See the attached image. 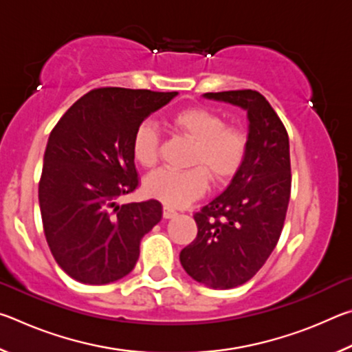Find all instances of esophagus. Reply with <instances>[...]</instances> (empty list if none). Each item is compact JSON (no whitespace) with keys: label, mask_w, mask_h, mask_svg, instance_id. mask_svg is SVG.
Returning <instances> with one entry per match:
<instances>
[{"label":"esophagus","mask_w":352,"mask_h":352,"mask_svg":"<svg viewBox=\"0 0 352 352\" xmlns=\"http://www.w3.org/2000/svg\"><path fill=\"white\" fill-rule=\"evenodd\" d=\"M177 214L178 212L174 210V208H169V206H164L163 208V217L164 219H172V217H175Z\"/></svg>","instance_id":"34e87169"}]
</instances>
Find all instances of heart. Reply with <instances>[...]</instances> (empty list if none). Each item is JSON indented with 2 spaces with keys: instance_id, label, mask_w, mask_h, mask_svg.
<instances>
[{
  "instance_id": "heart-1",
  "label": "heart",
  "mask_w": 352,
  "mask_h": 352,
  "mask_svg": "<svg viewBox=\"0 0 352 352\" xmlns=\"http://www.w3.org/2000/svg\"><path fill=\"white\" fill-rule=\"evenodd\" d=\"M169 126L190 141L186 155L188 169H157L144 180L148 195L169 206H184L205 192L206 180L223 183L243 164L248 151L247 132L226 126L217 111L206 107H189L174 113ZM160 135L155 124L142 121L132 136V155L142 168L157 164Z\"/></svg>"
}]
</instances>
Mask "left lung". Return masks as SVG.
Listing matches in <instances>:
<instances>
[{
    "instance_id": "obj_1",
    "label": "left lung",
    "mask_w": 352,
    "mask_h": 352,
    "mask_svg": "<svg viewBox=\"0 0 352 352\" xmlns=\"http://www.w3.org/2000/svg\"><path fill=\"white\" fill-rule=\"evenodd\" d=\"M204 96L247 111L248 151L228 188L194 214L197 237L182 250L180 262L195 281L233 289L258 273L281 236L292 186L289 135L258 91Z\"/></svg>"
}]
</instances>
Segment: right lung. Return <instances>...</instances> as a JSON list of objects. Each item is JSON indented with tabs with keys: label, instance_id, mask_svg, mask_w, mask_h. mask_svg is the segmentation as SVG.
Segmentation results:
<instances>
[{
	"label": "right lung",
	"instance_id": "add662e5",
	"mask_svg": "<svg viewBox=\"0 0 352 352\" xmlns=\"http://www.w3.org/2000/svg\"><path fill=\"white\" fill-rule=\"evenodd\" d=\"M177 91L96 88L58 119L47 140L38 201L46 242L62 270L109 284L133 270L140 243L163 216L158 200L119 205L138 188L132 136Z\"/></svg>",
	"mask_w": 352,
	"mask_h": 352
}]
</instances>
